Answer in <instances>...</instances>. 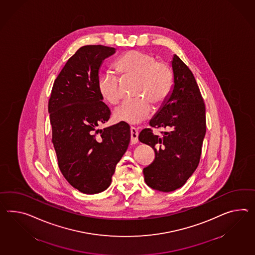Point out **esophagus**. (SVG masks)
I'll list each match as a JSON object with an SVG mask.
<instances>
[{
	"label": "esophagus",
	"mask_w": 255,
	"mask_h": 255,
	"mask_svg": "<svg viewBox=\"0 0 255 255\" xmlns=\"http://www.w3.org/2000/svg\"><path fill=\"white\" fill-rule=\"evenodd\" d=\"M138 143V130L134 127H130V143Z\"/></svg>",
	"instance_id": "obj_1"
}]
</instances>
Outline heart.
<instances>
[{"label":"heart","mask_w":255,"mask_h":255,"mask_svg":"<svg viewBox=\"0 0 255 255\" xmlns=\"http://www.w3.org/2000/svg\"><path fill=\"white\" fill-rule=\"evenodd\" d=\"M115 68L124 77L137 78L135 96L125 100L113 112L117 121L139 124L149 118L153 106L160 104L168 97L173 87V72L166 62L156 61L150 53L131 50L120 57ZM101 96L112 105L117 104L123 97L118 75L112 71H106L99 79Z\"/></svg>","instance_id":"obj_1"}]
</instances>
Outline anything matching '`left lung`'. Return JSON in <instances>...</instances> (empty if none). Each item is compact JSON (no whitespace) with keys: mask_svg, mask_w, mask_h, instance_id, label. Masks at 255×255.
<instances>
[{"mask_svg":"<svg viewBox=\"0 0 255 255\" xmlns=\"http://www.w3.org/2000/svg\"><path fill=\"white\" fill-rule=\"evenodd\" d=\"M171 65L172 91L149 123L170 130L159 137L147 128L138 137L155 151L154 161L143 168L145 183L164 193L183 186L197 168L206 131L205 103L192 71L176 54Z\"/></svg>","mask_w":255,"mask_h":255,"instance_id":"8db88e82","label":"left lung"}]
</instances>
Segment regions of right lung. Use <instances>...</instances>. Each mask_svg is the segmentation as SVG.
<instances>
[{
	"label": "right lung",
	"instance_id": "1",
	"mask_svg": "<svg viewBox=\"0 0 255 255\" xmlns=\"http://www.w3.org/2000/svg\"><path fill=\"white\" fill-rule=\"evenodd\" d=\"M115 51L102 45L81 47L57 76L49 100L58 166L72 186L87 194L111 185L130 143V126L125 122L98 129L111 116L99 90V71Z\"/></svg>",
	"mask_w": 255,
	"mask_h": 255
}]
</instances>
